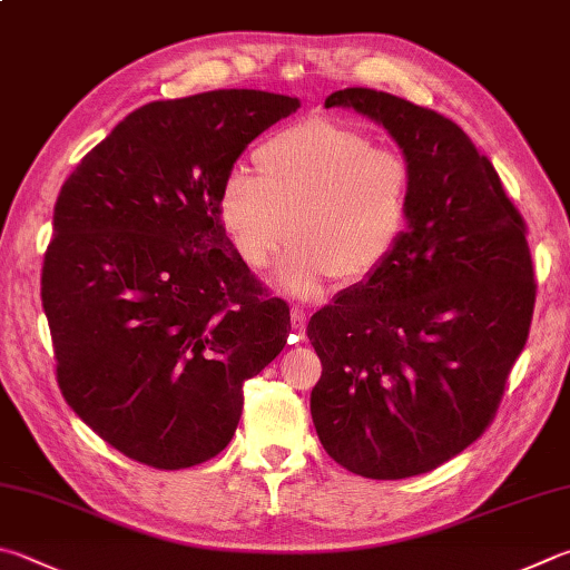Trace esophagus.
I'll return each mask as SVG.
<instances>
[{"label": "esophagus", "instance_id": "esophagus-1", "mask_svg": "<svg viewBox=\"0 0 570 570\" xmlns=\"http://www.w3.org/2000/svg\"><path fill=\"white\" fill-rule=\"evenodd\" d=\"M306 312L304 308H298V306H294L292 308V328H294V334H298V336H304V331H306Z\"/></svg>", "mask_w": 570, "mask_h": 570}]
</instances>
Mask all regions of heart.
<instances>
[{
    "mask_svg": "<svg viewBox=\"0 0 570 570\" xmlns=\"http://www.w3.org/2000/svg\"><path fill=\"white\" fill-rule=\"evenodd\" d=\"M254 167L226 174L216 212L254 272L274 262L286 236L294 242L276 274L286 294L314 298L334 276L348 286L368 282L406 239L413 167L364 131L312 117L268 137Z\"/></svg>",
    "mask_w": 570,
    "mask_h": 570,
    "instance_id": "b5f03b06",
    "label": "heart"
}]
</instances>
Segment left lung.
<instances>
[{"label":"left lung","instance_id":"8db88e82","mask_svg":"<svg viewBox=\"0 0 570 570\" xmlns=\"http://www.w3.org/2000/svg\"><path fill=\"white\" fill-rule=\"evenodd\" d=\"M331 107L384 124L416 189L386 266L308 321L321 358L312 419L346 471L409 479L459 456L499 411L535 304L525 222L443 114L366 87L334 91Z\"/></svg>","mask_w":570,"mask_h":570}]
</instances>
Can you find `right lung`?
Returning <instances> with one entry per match:
<instances>
[{"label": "right lung", "mask_w": 570, "mask_h": 570, "mask_svg": "<svg viewBox=\"0 0 570 570\" xmlns=\"http://www.w3.org/2000/svg\"><path fill=\"white\" fill-rule=\"evenodd\" d=\"M296 109L258 89L151 101L61 184L41 266L57 384L131 461L179 471L214 459L244 381L282 354L288 306L239 262L216 199L242 151Z\"/></svg>", "instance_id": "right-lung-1"}]
</instances>
